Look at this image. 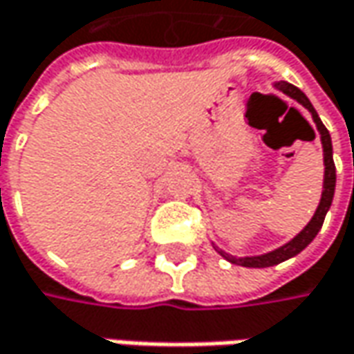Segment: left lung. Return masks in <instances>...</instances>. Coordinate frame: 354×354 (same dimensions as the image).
<instances>
[{
    "mask_svg": "<svg viewBox=\"0 0 354 354\" xmlns=\"http://www.w3.org/2000/svg\"><path fill=\"white\" fill-rule=\"evenodd\" d=\"M277 88L285 93L287 97H291V99H295L297 102H301L311 116H313V120H315L317 124V131L321 134V142H323V156H325V180H323V194H321V202H319V206H317L315 216L311 218V222L307 223L303 230H301L299 234L295 236V238L291 239L289 243H285L281 248H277V250H273V252H269V254L263 255H254V257H234V255L230 254H223L220 252L218 248V252L230 261V263H236V266H243V268H271V266H277V263H281L285 259H289V257H293V255H297L299 252H303L313 239L319 234V230H321V225L325 222V216H327V212H329L330 202H333V194H335V182H337V174H335V162H333V147H330V134L329 131L325 129V124L321 122V118L317 115V111L313 109V104L309 102V99L301 93L299 88L295 85H291V83H277Z\"/></svg>",
    "mask_w": 354,
    "mask_h": 354,
    "instance_id": "1",
    "label": "left lung"
}]
</instances>
